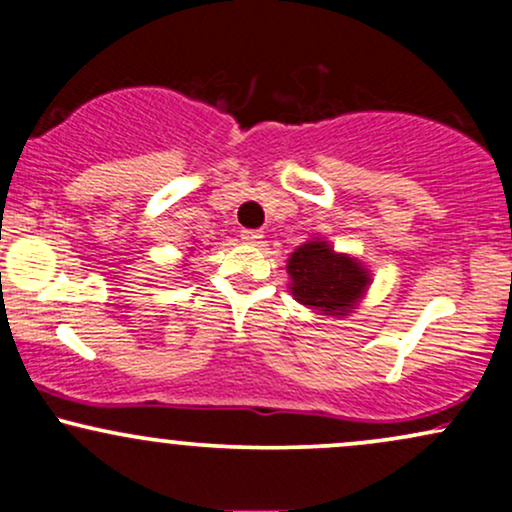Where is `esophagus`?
Instances as JSON below:
<instances>
[{
	"label": "esophagus",
	"instance_id": "34e87169",
	"mask_svg": "<svg viewBox=\"0 0 512 512\" xmlns=\"http://www.w3.org/2000/svg\"><path fill=\"white\" fill-rule=\"evenodd\" d=\"M240 238L245 240L248 245H260L262 243V231H243Z\"/></svg>",
	"mask_w": 512,
	"mask_h": 512
}]
</instances>
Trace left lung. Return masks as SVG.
<instances>
[{"instance_id": "1", "label": "left lung", "mask_w": 512, "mask_h": 512, "mask_svg": "<svg viewBox=\"0 0 512 512\" xmlns=\"http://www.w3.org/2000/svg\"><path fill=\"white\" fill-rule=\"evenodd\" d=\"M289 291L317 315L344 317L354 313L366 296L370 269L358 257L337 252L325 238H310L286 260Z\"/></svg>"}]
</instances>
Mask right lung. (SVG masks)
Listing matches in <instances>:
<instances>
[{
    "label": "right lung",
    "mask_w": 512,
    "mask_h": 512,
    "mask_svg": "<svg viewBox=\"0 0 512 512\" xmlns=\"http://www.w3.org/2000/svg\"><path fill=\"white\" fill-rule=\"evenodd\" d=\"M187 257H190V255H185V260H182V267H187Z\"/></svg>",
    "instance_id": "add662e5"
}]
</instances>
